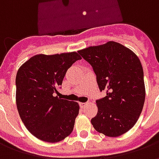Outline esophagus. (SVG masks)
Here are the masks:
<instances>
[{
	"label": "esophagus",
	"instance_id": "obj_1",
	"mask_svg": "<svg viewBox=\"0 0 159 159\" xmlns=\"http://www.w3.org/2000/svg\"><path fill=\"white\" fill-rule=\"evenodd\" d=\"M80 104V107H82V108H83V107H85V106H86L87 104L88 103H83V102H81V103H79Z\"/></svg>",
	"mask_w": 159,
	"mask_h": 159
}]
</instances>
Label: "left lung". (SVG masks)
Instances as JSON below:
<instances>
[{"mask_svg": "<svg viewBox=\"0 0 159 159\" xmlns=\"http://www.w3.org/2000/svg\"><path fill=\"white\" fill-rule=\"evenodd\" d=\"M77 52L93 67L100 91H107V96L96 100L98 112L91 119L94 129L109 137L125 134L139 119L146 97L138 56L113 41Z\"/></svg>", "mask_w": 159, "mask_h": 159, "instance_id": "obj_1", "label": "left lung"}]
</instances>
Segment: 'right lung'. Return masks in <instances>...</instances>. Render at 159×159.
I'll return each mask as SVG.
<instances>
[{"label":"right lung","instance_id":"1","mask_svg":"<svg viewBox=\"0 0 159 159\" xmlns=\"http://www.w3.org/2000/svg\"><path fill=\"white\" fill-rule=\"evenodd\" d=\"M76 52L31 57L18 70L16 105L30 133L41 140L55 143L71 134L79 113L76 101L54 96L67 70L81 59Z\"/></svg>","mask_w":159,"mask_h":159}]
</instances>
